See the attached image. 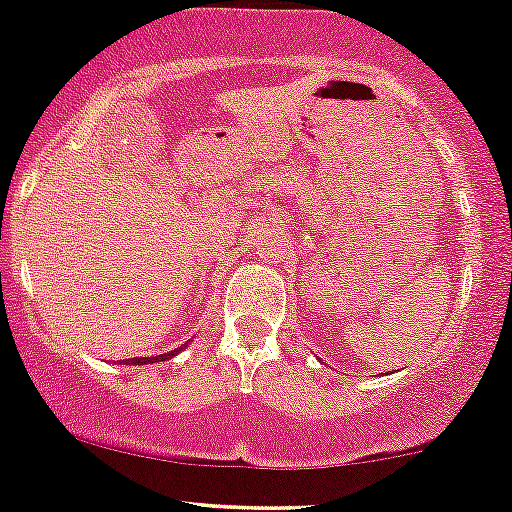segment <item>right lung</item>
<instances>
[{"label":"right lung","mask_w":512,"mask_h":512,"mask_svg":"<svg viewBox=\"0 0 512 512\" xmlns=\"http://www.w3.org/2000/svg\"><path fill=\"white\" fill-rule=\"evenodd\" d=\"M181 348H174V350H169V353H164V355H154V358H130V360H125V365H149V363H162V360H169V358H174L176 353H179Z\"/></svg>","instance_id":"1"}]
</instances>
